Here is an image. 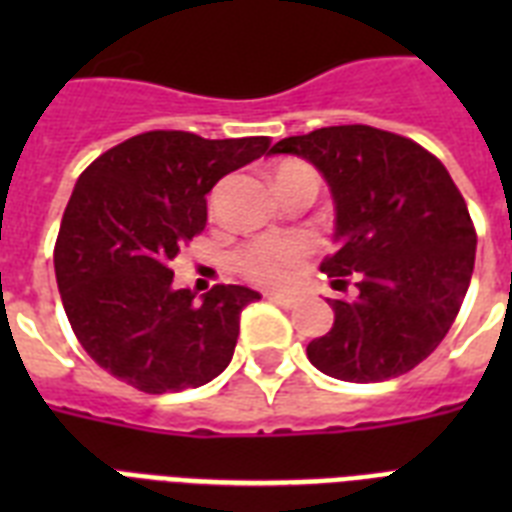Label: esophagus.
I'll use <instances>...</instances> for the list:
<instances>
[{"label": "esophagus", "instance_id": "obj_1", "mask_svg": "<svg viewBox=\"0 0 512 512\" xmlns=\"http://www.w3.org/2000/svg\"><path fill=\"white\" fill-rule=\"evenodd\" d=\"M268 300H273V303L284 305V308H295L297 303H300V297L297 295H284V292H268Z\"/></svg>", "mask_w": 512, "mask_h": 512}]
</instances>
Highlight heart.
<instances>
[{"label":"heart","mask_w":512,"mask_h":512,"mask_svg":"<svg viewBox=\"0 0 512 512\" xmlns=\"http://www.w3.org/2000/svg\"><path fill=\"white\" fill-rule=\"evenodd\" d=\"M303 164H281L276 175L297 170ZM308 260V244L297 236H263L244 244L236 255V268L263 287H284L295 279Z\"/></svg>","instance_id":"obj_1"}]
</instances>
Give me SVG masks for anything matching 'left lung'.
<instances>
[{
	"label": "left lung",
	"instance_id": "obj_1",
	"mask_svg": "<svg viewBox=\"0 0 512 512\" xmlns=\"http://www.w3.org/2000/svg\"><path fill=\"white\" fill-rule=\"evenodd\" d=\"M324 175L335 201L337 252L321 263L335 324L308 342L319 372L382 382L409 372L444 340L476 263V228L446 167L414 140L342 124L279 140Z\"/></svg>",
	"mask_w": 512,
	"mask_h": 512
}]
</instances>
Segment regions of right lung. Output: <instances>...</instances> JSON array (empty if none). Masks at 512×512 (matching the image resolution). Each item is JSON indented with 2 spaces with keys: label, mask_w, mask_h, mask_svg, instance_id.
<instances>
[{
  "label": "right lung",
  "mask_w": 512,
  "mask_h": 512,
  "mask_svg": "<svg viewBox=\"0 0 512 512\" xmlns=\"http://www.w3.org/2000/svg\"><path fill=\"white\" fill-rule=\"evenodd\" d=\"M268 143L154 130L79 175L55 241V279L76 340L108 374L143 393H177L231 364L241 311L260 295L217 284L196 300L172 284L170 263L204 231L217 180Z\"/></svg>",
  "instance_id": "1"
}]
</instances>
